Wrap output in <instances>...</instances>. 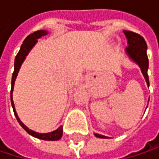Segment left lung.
Instances as JSON below:
<instances>
[{
	"mask_svg": "<svg viewBox=\"0 0 159 159\" xmlns=\"http://www.w3.org/2000/svg\"><path fill=\"white\" fill-rule=\"evenodd\" d=\"M123 33L127 39V44H128L127 48H125V53L131 61H133L134 63H136L139 66L143 77L145 79V82L147 85L149 86V78L147 75L149 63H148V58L146 54V49H147L146 42L143 39V37L140 36L139 34H136L134 32L128 31V30H123ZM94 134L98 138H103V139L110 138L108 136H105L99 134Z\"/></svg>",
	"mask_w": 159,
	"mask_h": 159,
	"instance_id": "8db88e82",
	"label": "left lung"
}]
</instances>
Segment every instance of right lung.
<instances>
[{
	"label": "right lung",
	"instance_id": "add662e5",
	"mask_svg": "<svg viewBox=\"0 0 159 159\" xmlns=\"http://www.w3.org/2000/svg\"><path fill=\"white\" fill-rule=\"evenodd\" d=\"M48 35V31L47 30H38L32 34H30L29 36H27L25 38V39L24 40L19 52L17 53L16 59H15V71L13 73V76H12V87H11V104L13 107V110L15 112V116H16V120H18L19 124L25 129V131L29 134L30 135L41 139V140H46V141H58L61 138L62 136V126H60L57 130L50 132V133H45V134H41V133H37L35 131L30 130L28 127H26L19 119L17 113H16V108H15V104H14V100H13V91H14V86H15V82H16L17 75L19 73V70L21 68L22 63L24 62V61L25 60L26 56L28 55V53L30 52V50L34 48V46L38 43V39Z\"/></svg>",
	"mask_w": 159,
	"mask_h": 159
}]
</instances>
